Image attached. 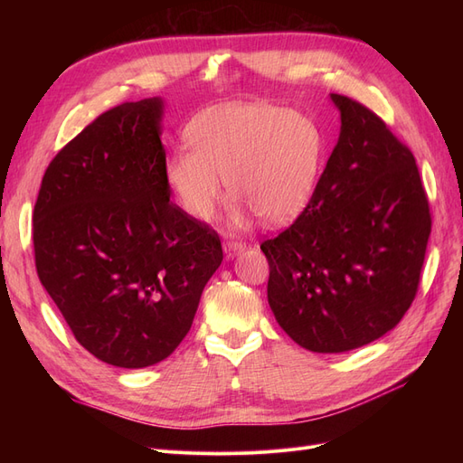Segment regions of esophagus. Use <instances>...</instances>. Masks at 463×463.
I'll return each instance as SVG.
<instances>
[{
	"instance_id": "obj_1",
	"label": "esophagus",
	"mask_w": 463,
	"mask_h": 463,
	"mask_svg": "<svg viewBox=\"0 0 463 463\" xmlns=\"http://www.w3.org/2000/svg\"><path fill=\"white\" fill-rule=\"evenodd\" d=\"M243 249H245L243 241H226V243H223V253L228 255V259L240 255Z\"/></svg>"
}]
</instances>
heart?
Here are the masks:
<instances>
[{
  "label": "heart",
  "instance_id": "b5f03b06",
  "mask_svg": "<svg viewBox=\"0 0 463 463\" xmlns=\"http://www.w3.org/2000/svg\"><path fill=\"white\" fill-rule=\"evenodd\" d=\"M191 150L167 162V185L194 220H213L241 199L269 223H286L311 201L325 154L315 119L274 104H228L203 111L187 128ZM243 216H237L241 222Z\"/></svg>",
  "mask_w": 463,
  "mask_h": 463
}]
</instances>
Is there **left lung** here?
<instances>
[{"label":"left lung","mask_w":463,"mask_h":463,"mask_svg":"<svg viewBox=\"0 0 463 463\" xmlns=\"http://www.w3.org/2000/svg\"><path fill=\"white\" fill-rule=\"evenodd\" d=\"M340 137L313 197L260 249L269 305L289 338L342 354L394 328L417 293L430 214L411 150L363 104L330 94Z\"/></svg>","instance_id":"left-lung-1"}]
</instances>
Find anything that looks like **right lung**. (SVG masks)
<instances>
[{
  "label": "right lung",
  "mask_w": 463,
  "mask_h": 463,
  "mask_svg": "<svg viewBox=\"0 0 463 463\" xmlns=\"http://www.w3.org/2000/svg\"><path fill=\"white\" fill-rule=\"evenodd\" d=\"M160 96L98 116L42 177L34 259L77 342L143 369L185 338L222 264L220 237L170 203Z\"/></svg>",
  "instance_id": "right-lung-1"
}]
</instances>
